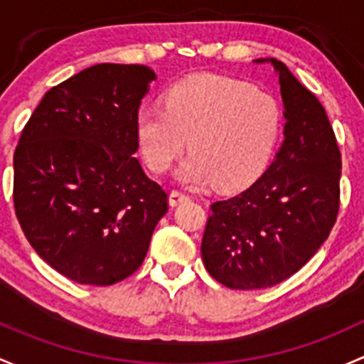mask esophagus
<instances>
[{"label":"esophagus","mask_w":364,"mask_h":364,"mask_svg":"<svg viewBox=\"0 0 364 364\" xmlns=\"http://www.w3.org/2000/svg\"><path fill=\"white\" fill-rule=\"evenodd\" d=\"M187 200H191V196L187 193H183V191L173 189L170 193V205H171V207H177V205H181L182 201H187Z\"/></svg>","instance_id":"obj_1"}]
</instances>
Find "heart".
Instances as JSON below:
<instances>
[{"label":"heart","mask_w":364,"mask_h":364,"mask_svg":"<svg viewBox=\"0 0 364 364\" xmlns=\"http://www.w3.org/2000/svg\"><path fill=\"white\" fill-rule=\"evenodd\" d=\"M282 108L275 96L235 78L198 77L175 84L164 110L136 115V140L154 173H166L186 152L181 177L224 191L247 187L263 175L282 133Z\"/></svg>","instance_id":"obj_1"}]
</instances>
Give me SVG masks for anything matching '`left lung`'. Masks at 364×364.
<instances>
[{"label": "left lung", "instance_id": "obj_1", "mask_svg": "<svg viewBox=\"0 0 364 364\" xmlns=\"http://www.w3.org/2000/svg\"><path fill=\"white\" fill-rule=\"evenodd\" d=\"M272 65L286 108V140L252 186L210 205L201 240L205 268L230 289H266L289 279L338 217L342 157L335 131L316 95L284 63Z\"/></svg>", "mask_w": 364, "mask_h": 364}]
</instances>
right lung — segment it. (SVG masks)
Instances as JSON below:
<instances>
[{
    "instance_id": "add662e5",
    "label": "right lung",
    "mask_w": 364,
    "mask_h": 364,
    "mask_svg": "<svg viewBox=\"0 0 364 364\" xmlns=\"http://www.w3.org/2000/svg\"><path fill=\"white\" fill-rule=\"evenodd\" d=\"M156 73L101 63L45 92L14 152V207L55 272L110 286L147 256L168 193L133 154L136 115Z\"/></svg>"
}]
</instances>
